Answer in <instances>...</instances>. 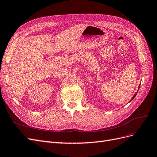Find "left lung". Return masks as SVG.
<instances>
[{
  "instance_id": "8db88e82",
  "label": "left lung",
  "mask_w": 157,
  "mask_h": 157,
  "mask_svg": "<svg viewBox=\"0 0 157 157\" xmlns=\"http://www.w3.org/2000/svg\"><path fill=\"white\" fill-rule=\"evenodd\" d=\"M139 88H140V85H139ZM139 88H138V89H139ZM136 94H137V92H136V94H135L134 96H133V97L132 98V99L131 100V101L132 100H133V99H134V98H135V96H136Z\"/></svg>"
}]
</instances>
